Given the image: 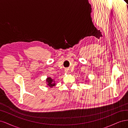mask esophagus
Returning <instances> with one entry per match:
<instances>
[{"instance_id":"34e87169","label":"esophagus","mask_w":128,"mask_h":128,"mask_svg":"<svg viewBox=\"0 0 128 128\" xmlns=\"http://www.w3.org/2000/svg\"><path fill=\"white\" fill-rule=\"evenodd\" d=\"M67 71H68V70H67Z\"/></svg>"}]
</instances>
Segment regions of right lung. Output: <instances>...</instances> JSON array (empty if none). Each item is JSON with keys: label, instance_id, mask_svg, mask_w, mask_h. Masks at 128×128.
<instances>
[{"label": "right lung", "instance_id": "add662e5", "mask_svg": "<svg viewBox=\"0 0 128 128\" xmlns=\"http://www.w3.org/2000/svg\"><path fill=\"white\" fill-rule=\"evenodd\" d=\"M46 82H48V86L51 88H52V86H54L56 85L54 81L51 77H48L47 78V80H46Z\"/></svg>", "mask_w": 128, "mask_h": 128}]
</instances>
